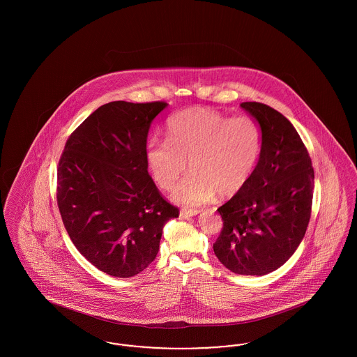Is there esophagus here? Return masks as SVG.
<instances>
[{"mask_svg": "<svg viewBox=\"0 0 357 357\" xmlns=\"http://www.w3.org/2000/svg\"><path fill=\"white\" fill-rule=\"evenodd\" d=\"M197 214H199V210H197V208H190V210H186V208H183V210H181V217L182 218H190V217H195Z\"/></svg>", "mask_w": 357, "mask_h": 357, "instance_id": "1", "label": "esophagus"}]
</instances>
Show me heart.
I'll list each match as a JSON object with an SVG mask.
<instances>
[{"label":"heart","mask_w":357,"mask_h":357,"mask_svg":"<svg viewBox=\"0 0 357 357\" xmlns=\"http://www.w3.org/2000/svg\"><path fill=\"white\" fill-rule=\"evenodd\" d=\"M167 140H153L147 162L155 182L174 188L175 204L198 206L215 194L230 198L249 182L262 149V134L249 116L229 118L210 108H190L167 120Z\"/></svg>","instance_id":"1"}]
</instances>
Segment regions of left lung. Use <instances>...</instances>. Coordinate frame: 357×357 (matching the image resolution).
<instances>
[{
	"label": "left lung",
	"mask_w": 357,
	"mask_h": 357,
	"mask_svg": "<svg viewBox=\"0 0 357 357\" xmlns=\"http://www.w3.org/2000/svg\"><path fill=\"white\" fill-rule=\"evenodd\" d=\"M241 107L258 123L262 149L246 186L217 210L223 227L213 248L229 271L265 275L282 266L305 236L314 171L301 137L282 114L262 102Z\"/></svg>",
	"instance_id": "1"
}]
</instances>
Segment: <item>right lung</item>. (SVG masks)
<instances>
[{
    "label": "right lung",
    "mask_w": 357,
    "mask_h": 357,
    "mask_svg": "<svg viewBox=\"0 0 357 357\" xmlns=\"http://www.w3.org/2000/svg\"><path fill=\"white\" fill-rule=\"evenodd\" d=\"M167 102H111L69 136L57 167V204L76 249L118 278L143 272L163 226L179 215L149 175L147 136Z\"/></svg>",
    "instance_id": "1"
}]
</instances>
